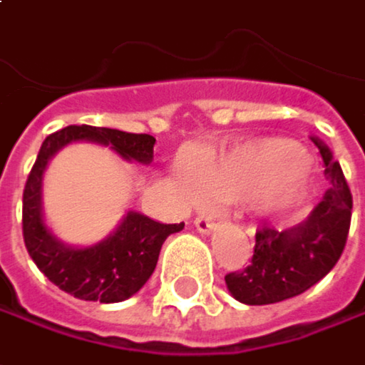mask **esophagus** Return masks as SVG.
Segmentation results:
<instances>
[{
	"label": "esophagus",
	"instance_id": "1",
	"mask_svg": "<svg viewBox=\"0 0 365 365\" xmlns=\"http://www.w3.org/2000/svg\"><path fill=\"white\" fill-rule=\"evenodd\" d=\"M215 226V220L211 217L210 213H199L197 217H195V228L199 230L201 234H210L211 230Z\"/></svg>",
	"mask_w": 365,
	"mask_h": 365
}]
</instances>
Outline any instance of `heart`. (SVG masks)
<instances>
[{
	"mask_svg": "<svg viewBox=\"0 0 365 365\" xmlns=\"http://www.w3.org/2000/svg\"><path fill=\"white\" fill-rule=\"evenodd\" d=\"M306 152L287 139L252 141L217 160L176 168V182L187 199H199L207 191L220 199H240L252 195L255 207L264 213H279L292 207L302 195L300 170Z\"/></svg>",
	"mask_w": 365,
	"mask_h": 365,
	"instance_id": "obj_1",
	"label": "heart"
}]
</instances>
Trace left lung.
Listing matches in <instances>:
<instances>
[{"mask_svg":"<svg viewBox=\"0 0 365 365\" xmlns=\"http://www.w3.org/2000/svg\"><path fill=\"white\" fill-rule=\"evenodd\" d=\"M324 162L331 189L306 222L289 230L263 226L255 236L250 264L226 275L230 294L248 306L275 304L300 296L319 283L335 264L351 224V191L331 150L312 137Z\"/></svg>","mask_w":365,"mask_h":365,"instance_id":"left-lung-1","label":"left lung"}]
</instances>
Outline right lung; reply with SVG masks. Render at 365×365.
<instances>
[{
  "label": "right lung",
  "instance_id": "1",
  "mask_svg": "<svg viewBox=\"0 0 365 365\" xmlns=\"http://www.w3.org/2000/svg\"><path fill=\"white\" fill-rule=\"evenodd\" d=\"M73 141H96L110 145L125 160L150 164L154 160L155 139L145 133L69 125L43 141L24 187V245L46 279L80 300L123 302L137 294L152 277L164 240L174 232H180L185 224H160L148 215L129 211L117 230L98 245L76 248L61 242L45 224L43 174L48 160Z\"/></svg>",
  "mask_w": 365,
  "mask_h": 365
}]
</instances>
